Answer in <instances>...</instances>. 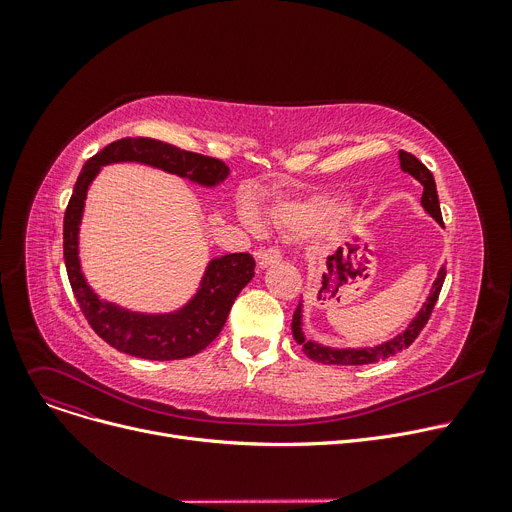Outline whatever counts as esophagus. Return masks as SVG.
I'll use <instances>...</instances> for the list:
<instances>
[{
    "mask_svg": "<svg viewBox=\"0 0 512 512\" xmlns=\"http://www.w3.org/2000/svg\"><path fill=\"white\" fill-rule=\"evenodd\" d=\"M255 259L261 270H265V267H270L282 259V251L278 247H261L255 251Z\"/></svg>",
    "mask_w": 512,
    "mask_h": 512,
    "instance_id": "esophagus-1",
    "label": "esophagus"
}]
</instances>
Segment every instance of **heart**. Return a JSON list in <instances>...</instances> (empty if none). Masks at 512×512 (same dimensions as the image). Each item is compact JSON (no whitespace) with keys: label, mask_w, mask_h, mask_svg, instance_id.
Returning a JSON list of instances; mask_svg holds the SVG:
<instances>
[{"label":"heart","mask_w":512,"mask_h":512,"mask_svg":"<svg viewBox=\"0 0 512 512\" xmlns=\"http://www.w3.org/2000/svg\"><path fill=\"white\" fill-rule=\"evenodd\" d=\"M330 207L328 205H319V203H313V205H288V207H282L274 213V218L278 224H284V226H290V228H309L313 224H317L319 220H324L328 215ZM245 220L249 224L255 222L253 213L251 211H245Z\"/></svg>","instance_id":"heart-1"}]
</instances>
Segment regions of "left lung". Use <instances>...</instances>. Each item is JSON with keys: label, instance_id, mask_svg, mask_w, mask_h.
<instances>
[{"label": "left lung", "instance_id": "1", "mask_svg": "<svg viewBox=\"0 0 512 512\" xmlns=\"http://www.w3.org/2000/svg\"><path fill=\"white\" fill-rule=\"evenodd\" d=\"M398 159H400L402 172L411 174L417 182H421V186H423V195H421L423 209L429 215H432V218L440 226H444L440 201H438V191H436V180H434L432 172H429L415 155H411L407 151H398ZM444 278H446V267H440L438 278H436L432 290H429V297L423 303L417 317L411 321L405 332H400L398 336H394L392 340H388L384 344L365 346V348H330V346H324V344H317L313 340H307L305 334H303V303H299L297 311H294V315H292V336L303 346V353L309 359H313L317 363H324V365H367V363H378L382 359L394 357L396 353L409 348L415 342V338L419 336V332L425 328L427 319H429V315H432L434 305L440 297Z\"/></svg>", "mask_w": 512, "mask_h": 512}]
</instances>
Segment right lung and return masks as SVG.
<instances>
[{"mask_svg":"<svg viewBox=\"0 0 512 512\" xmlns=\"http://www.w3.org/2000/svg\"><path fill=\"white\" fill-rule=\"evenodd\" d=\"M137 161L201 186H218L230 174L224 161L178 149L145 137H126L103 147L78 174L64 215V261L74 297L89 326L116 351L149 361H174L201 353L222 332L238 292L255 276L249 253H230L209 261L195 297L172 313H137L101 301L80 272L78 230L85 199L101 166Z\"/></svg>","mask_w":512,"mask_h":512,"instance_id":"right-lung-1","label":"right lung"}]
</instances>
